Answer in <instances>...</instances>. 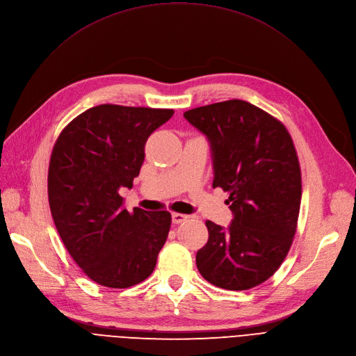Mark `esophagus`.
Returning <instances> with one entry per match:
<instances>
[{
  "mask_svg": "<svg viewBox=\"0 0 356 356\" xmlns=\"http://www.w3.org/2000/svg\"><path fill=\"white\" fill-rule=\"evenodd\" d=\"M187 218H188V216H187V214H182V213H172V222H174L175 225L185 222V220H187Z\"/></svg>",
  "mask_w": 356,
  "mask_h": 356,
  "instance_id": "obj_1",
  "label": "esophagus"
}]
</instances>
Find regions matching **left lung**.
<instances>
[{
  "instance_id": "obj_1",
  "label": "left lung",
  "mask_w": 356,
  "mask_h": 356,
  "mask_svg": "<svg viewBox=\"0 0 356 356\" xmlns=\"http://www.w3.org/2000/svg\"><path fill=\"white\" fill-rule=\"evenodd\" d=\"M211 147L213 188L229 193L233 220L206 222L209 241L195 257L202 278L242 291L284 262L297 230L301 171L289 130L248 101L229 99L184 113Z\"/></svg>"
}]
</instances>
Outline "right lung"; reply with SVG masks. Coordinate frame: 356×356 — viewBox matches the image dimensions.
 Wrapping results in <instances>:
<instances>
[{"label": "right lung", "instance_id": "1", "mask_svg": "<svg viewBox=\"0 0 356 356\" xmlns=\"http://www.w3.org/2000/svg\"><path fill=\"white\" fill-rule=\"evenodd\" d=\"M171 108L101 104L59 134L49 162L50 213L72 259L99 285L129 289L154 273L171 227L169 211L123 207L145 161L147 138Z\"/></svg>", "mask_w": 356, "mask_h": 356}]
</instances>
